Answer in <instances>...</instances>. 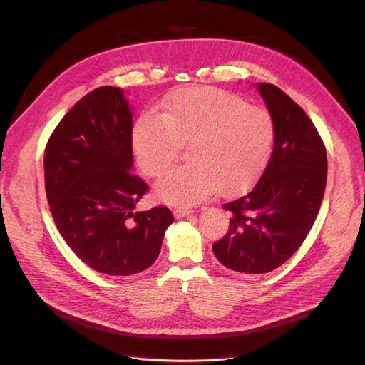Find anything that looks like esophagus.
<instances>
[{
  "label": "esophagus",
  "mask_w": 365,
  "mask_h": 365,
  "mask_svg": "<svg viewBox=\"0 0 365 365\" xmlns=\"http://www.w3.org/2000/svg\"><path fill=\"white\" fill-rule=\"evenodd\" d=\"M195 210L193 208H185V207H178V208H175V216L176 217H184V216H187V215H190V213H193Z\"/></svg>",
  "instance_id": "esophagus-1"
}]
</instances>
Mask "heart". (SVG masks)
<instances>
[{
  "mask_svg": "<svg viewBox=\"0 0 365 365\" xmlns=\"http://www.w3.org/2000/svg\"><path fill=\"white\" fill-rule=\"evenodd\" d=\"M275 137L271 114L216 88H182L163 105L161 115L143 114L132 132L140 169L160 178L178 160L189 161L157 185L163 200L192 205L213 193H239L267 165Z\"/></svg>",
  "mask_w": 365,
  "mask_h": 365,
  "instance_id": "b5f03b06",
  "label": "heart"
}]
</instances>
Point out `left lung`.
Masks as SVG:
<instances>
[{
	"mask_svg": "<svg viewBox=\"0 0 365 365\" xmlns=\"http://www.w3.org/2000/svg\"><path fill=\"white\" fill-rule=\"evenodd\" d=\"M275 126L272 155L252 189L222 205L230 228L215 242L216 259L231 271L264 274L302 247L322 205L327 153L317 128L292 98L259 83Z\"/></svg>",
	"mask_w": 365,
	"mask_h": 365,
	"instance_id": "left-lung-1",
	"label": "left lung"
}]
</instances>
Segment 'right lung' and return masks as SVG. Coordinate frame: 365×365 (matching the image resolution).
Segmentation results:
<instances>
[{"instance_id": "obj_1", "label": "right lung", "mask_w": 365, "mask_h": 365, "mask_svg": "<svg viewBox=\"0 0 365 365\" xmlns=\"http://www.w3.org/2000/svg\"><path fill=\"white\" fill-rule=\"evenodd\" d=\"M132 114L120 88L101 86L63 115L48 138L43 175L61 236L88 267L132 275L157 260L173 222L165 207L135 212L149 185L132 170Z\"/></svg>"}]
</instances>
